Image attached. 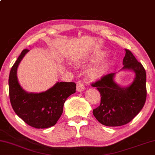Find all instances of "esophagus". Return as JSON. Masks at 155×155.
Returning <instances> with one entry per match:
<instances>
[{"label": "esophagus", "instance_id": "1", "mask_svg": "<svg viewBox=\"0 0 155 155\" xmlns=\"http://www.w3.org/2000/svg\"><path fill=\"white\" fill-rule=\"evenodd\" d=\"M77 89L78 91H79V92H82L85 89V87H84V85L82 84V82H78V84H77Z\"/></svg>", "mask_w": 155, "mask_h": 155}]
</instances>
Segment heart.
Listing matches in <instances>:
<instances>
[{
  "instance_id": "1",
  "label": "heart",
  "mask_w": 155,
  "mask_h": 155,
  "mask_svg": "<svg viewBox=\"0 0 155 155\" xmlns=\"http://www.w3.org/2000/svg\"><path fill=\"white\" fill-rule=\"evenodd\" d=\"M105 54V53L104 51H99V52L94 54V55L89 57L86 61L80 64V66L84 68H87L88 66H90L91 65L99 61L104 57ZM110 61L109 60H105V61L96 65L91 70H89L88 75L92 79H99L106 73L110 67Z\"/></svg>"
}]
</instances>
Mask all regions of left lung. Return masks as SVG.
<instances>
[{
	"label": "left lung",
	"instance_id": "8db88e82",
	"mask_svg": "<svg viewBox=\"0 0 155 155\" xmlns=\"http://www.w3.org/2000/svg\"><path fill=\"white\" fill-rule=\"evenodd\" d=\"M124 67L120 71L135 73L133 82L121 86L115 82L117 73L108 74L92 84L101 94V104L93 110V115L107 127L124 125L140 113L146 101V72L131 51L125 50Z\"/></svg>",
	"mask_w": 155,
	"mask_h": 155
}]
</instances>
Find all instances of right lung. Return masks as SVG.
I'll return each mask as SVG.
<instances>
[{"label": "right lung", "mask_w": 155, "mask_h": 155, "mask_svg": "<svg viewBox=\"0 0 155 155\" xmlns=\"http://www.w3.org/2000/svg\"><path fill=\"white\" fill-rule=\"evenodd\" d=\"M29 51L24 50L11 68L9 75V95L15 113L29 126L36 129L53 127L63 113L67 98L75 93V82H57L48 90L40 93L27 92L17 78V68Z\"/></svg>", "instance_id": "obj_1"}]
</instances>
